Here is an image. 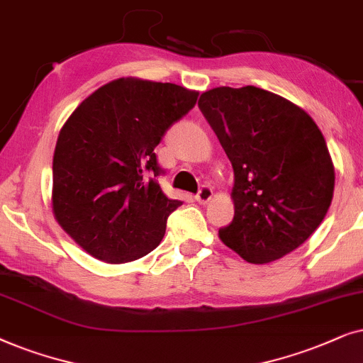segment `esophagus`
Returning a JSON list of instances; mask_svg holds the SVG:
<instances>
[{
    "label": "esophagus",
    "mask_w": 363,
    "mask_h": 363,
    "mask_svg": "<svg viewBox=\"0 0 363 363\" xmlns=\"http://www.w3.org/2000/svg\"><path fill=\"white\" fill-rule=\"evenodd\" d=\"M197 202H201V204H207L212 199V187L211 186H202L199 192H197L196 196Z\"/></svg>",
    "instance_id": "1"
}]
</instances>
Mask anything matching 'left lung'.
Here are the masks:
<instances>
[{
    "instance_id": "obj_1",
    "label": "left lung",
    "mask_w": 363,
    "mask_h": 363,
    "mask_svg": "<svg viewBox=\"0 0 363 363\" xmlns=\"http://www.w3.org/2000/svg\"><path fill=\"white\" fill-rule=\"evenodd\" d=\"M199 109L234 169V219L219 238L250 264L296 250L330 207L335 171L306 111L270 91L214 88Z\"/></svg>"
}]
</instances>
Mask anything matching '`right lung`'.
I'll use <instances>...</instances> for the list:
<instances>
[{
    "label": "right lung",
    "instance_id": "1",
    "mask_svg": "<svg viewBox=\"0 0 363 363\" xmlns=\"http://www.w3.org/2000/svg\"><path fill=\"white\" fill-rule=\"evenodd\" d=\"M197 91L121 77L74 109L52 157V212L86 252L108 264L141 259L159 245L171 212L157 182L154 147L194 108Z\"/></svg>",
    "mask_w": 363,
    "mask_h": 363
}]
</instances>
